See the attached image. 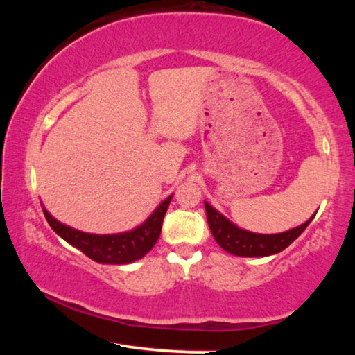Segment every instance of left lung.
<instances>
[{
	"mask_svg": "<svg viewBox=\"0 0 355 355\" xmlns=\"http://www.w3.org/2000/svg\"><path fill=\"white\" fill-rule=\"evenodd\" d=\"M205 209L209 230H211L216 243H218L225 252H228V254L238 257H268L279 254V252L286 249L288 245H290L294 239L309 227L310 222L315 218L313 214L305 224L296 228H291V230H286L284 233L261 235V233H252L248 230H243V228L232 224L230 220L216 211V209L207 202Z\"/></svg>",
	"mask_w": 355,
	"mask_h": 355,
	"instance_id": "1",
	"label": "left lung"
}]
</instances>
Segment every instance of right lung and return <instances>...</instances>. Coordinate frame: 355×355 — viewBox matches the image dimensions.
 <instances>
[{
    "label": "right lung",
    "instance_id": "right-lung-1",
    "mask_svg": "<svg viewBox=\"0 0 355 355\" xmlns=\"http://www.w3.org/2000/svg\"><path fill=\"white\" fill-rule=\"evenodd\" d=\"M171 197L155 209L153 214L135 230L116 233V235H92L75 230L69 225H64L56 220L44 208L45 219L59 236L65 239L73 248L80 249L84 255L92 258L94 261L103 264H127L139 260L158 241L163 227L164 214L169 208Z\"/></svg>",
    "mask_w": 355,
    "mask_h": 355
}]
</instances>
